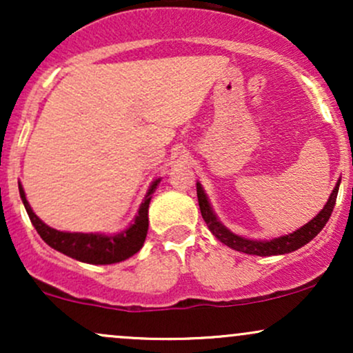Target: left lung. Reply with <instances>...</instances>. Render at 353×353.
Masks as SVG:
<instances>
[{
	"label": "left lung",
	"instance_id": "left-lung-1",
	"mask_svg": "<svg viewBox=\"0 0 353 353\" xmlns=\"http://www.w3.org/2000/svg\"><path fill=\"white\" fill-rule=\"evenodd\" d=\"M339 184L340 181L335 185V189L332 190L329 201H327L325 208H323L320 212L315 216L309 224H305L295 232L289 234V236H282L277 239H272V241H250V239L236 236L230 230H228L221 222L217 221V217L214 216L212 209H210V204L205 197L204 190H202L201 184L197 182V199H199V208L202 219L205 221L210 232L216 236L222 244H225L230 249L239 250V252L250 254V255H261V257H267V255H279V254H289L292 250L301 249L302 245H305L307 242H310L320 230L323 229V225L327 224L332 216V210H334L335 201H337L339 194Z\"/></svg>",
	"mask_w": 353,
	"mask_h": 353
}]
</instances>
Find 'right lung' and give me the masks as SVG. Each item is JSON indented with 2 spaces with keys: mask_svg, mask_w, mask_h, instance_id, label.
Returning <instances> with one entry per match:
<instances>
[{
  "mask_svg": "<svg viewBox=\"0 0 353 353\" xmlns=\"http://www.w3.org/2000/svg\"><path fill=\"white\" fill-rule=\"evenodd\" d=\"M161 179H156L152 182L151 189L145 194V199L139 208V214H137L134 222L131 228L123 230L121 234L116 236H103V234H81V232H59V230L51 229L46 225L31 209L28 204L24 190L19 184V196L26 208L28 216H30L31 222H33L34 229L52 249L59 250L64 255L76 259V261L88 262V264H116V262L125 261L131 255L139 252L143 247L145 236H148L149 228V219H148V209L149 202H151V194L154 189L157 188Z\"/></svg>",
  "mask_w": 353,
  "mask_h": 353,
  "instance_id": "add662e5",
  "label": "right lung"
}]
</instances>
